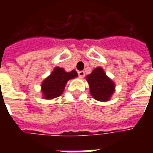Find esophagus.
<instances>
[{"instance_id": "obj_1", "label": "esophagus", "mask_w": 153, "mask_h": 153, "mask_svg": "<svg viewBox=\"0 0 153 153\" xmlns=\"http://www.w3.org/2000/svg\"><path fill=\"white\" fill-rule=\"evenodd\" d=\"M78 74H79V78H83L85 75V73H84V71L81 70V71H78Z\"/></svg>"}]
</instances>
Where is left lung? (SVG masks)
<instances>
[{"mask_svg":"<svg viewBox=\"0 0 153 153\" xmlns=\"http://www.w3.org/2000/svg\"><path fill=\"white\" fill-rule=\"evenodd\" d=\"M89 84L90 93L94 99L106 102L115 92V83L106 76L102 68L97 67L86 77Z\"/></svg>","mask_w":153,"mask_h":153,"instance_id":"left-lung-1","label":"left lung"}]
</instances>
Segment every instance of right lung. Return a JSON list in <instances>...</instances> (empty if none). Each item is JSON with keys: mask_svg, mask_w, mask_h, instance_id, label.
Here are the masks:
<instances>
[{"mask_svg": "<svg viewBox=\"0 0 153 153\" xmlns=\"http://www.w3.org/2000/svg\"><path fill=\"white\" fill-rule=\"evenodd\" d=\"M78 77L75 70L65 72L63 68L56 67L52 73L42 83V93L44 99H53L60 97L64 92L65 84L70 79Z\"/></svg>", "mask_w": 153, "mask_h": 153, "instance_id": "add662e5", "label": "right lung"}]
</instances>
